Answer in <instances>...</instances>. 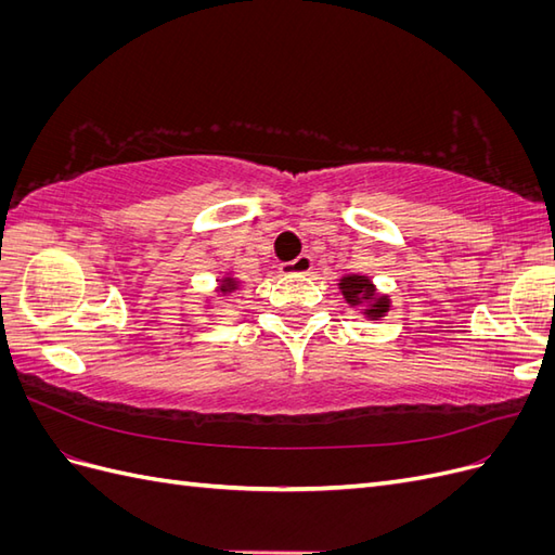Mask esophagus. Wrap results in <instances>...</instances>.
Segmentation results:
<instances>
[{"mask_svg": "<svg viewBox=\"0 0 555 555\" xmlns=\"http://www.w3.org/2000/svg\"><path fill=\"white\" fill-rule=\"evenodd\" d=\"M312 271V257L310 255H300L298 259L294 261H287L280 266V273L282 275H308Z\"/></svg>", "mask_w": 555, "mask_h": 555, "instance_id": "esophagus-1", "label": "esophagus"}]
</instances>
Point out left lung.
Returning a JSON list of instances; mask_svg holds the SVG:
<instances>
[{"label":"left lung","instance_id":"1","mask_svg":"<svg viewBox=\"0 0 555 555\" xmlns=\"http://www.w3.org/2000/svg\"><path fill=\"white\" fill-rule=\"evenodd\" d=\"M338 289L347 300V306L354 308L365 319H371V322H379V319L391 312V296L382 294L367 275H343L338 280Z\"/></svg>","mask_w":555,"mask_h":555}]
</instances>
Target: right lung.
Instances as JSON below:
<instances>
[{"mask_svg": "<svg viewBox=\"0 0 555 555\" xmlns=\"http://www.w3.org/2000/svg\"><path fill=\"white\" fill-rule=\"evenodd\" d=\"M238 287H241V280L233 278L231 273H224V275H220V280H217L215 294H217V296H231V294L238 292ZM210 300H212V298H206V304H210Z\"/></svg>", "mask_w": 555, "mask_h": 555, "instance_id": "right-lung-1", "label": "right lung"}]
</instances>
